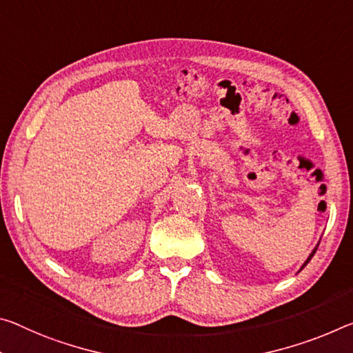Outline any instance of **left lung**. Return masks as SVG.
Listing matches in <instances>:
<instances>
[{
  "mask_svg": "<svg viewBox=\"0 0 353 353\" xmlns=\"http://www.w3.org/2000/svg\"><path fill=\"white\" fill-rule=\"evenodd\" d=\"M316 251H317V247H316L314 250H312V253H311V254H310V257H307V259H306V262H305V264H303V267H305V265L307 264V262H310V261H311V257H312V256H314V253H316ZM303 267H301V268H303Z\"/></svg>",
  "mask_w": 353,
  "mask_h": 353,
  "instance_id": "obj_1",
  "label": "left lung"
}]
</instances>
